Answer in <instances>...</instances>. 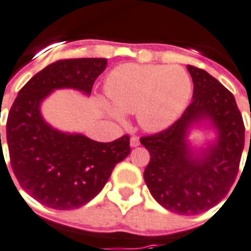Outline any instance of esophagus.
<instances>
[{
    "mask_svg": "<svg viewBox=\"0 0 251 251\" xmlns=\"http://www.w3.org/2000/svg\"><path fill=\"white\" fill-rule=\"evenodd\" d=\"M139 146V138L137 137H131L130 138V147H138Z\"/></svg>",
    "mask_w": 251,
    "mask_h": 251,
    "instance_id": "34e87169",
    "label": "esophagus"
}]
</instances>
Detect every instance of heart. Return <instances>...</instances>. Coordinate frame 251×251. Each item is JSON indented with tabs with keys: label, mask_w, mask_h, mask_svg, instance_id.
Instances as JSON below:
<instances>
[{
	"label": "heart",
	"mask_w": 251,
	"mask_h": 251,
	"mask_svg": "<svg viewBox=\"0 0 251 251\" xmlns=\"http://www.w3.org/2000/svg\"><path fill=\"white\" fill-rule=\"evenodd\" d=\"M101 106L114 121L135 114L146 131H160L175 121L188 102L192 81L184 68L162 64H124L109 74Z\"/></svg>",
	"instance_id": "heart-1"
}]
</instances>
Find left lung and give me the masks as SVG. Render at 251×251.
Listing matches in <instances>:
<instances>
[{"mask_svg":"<svg viewBox=\"0 0 251 251\" xmlns=\"http://www.w3.org/2000/svg\"><path fill=\"white\" fill-rule=\"evenodd\" d=\"M192 102L162 133L141 138L150 152L143 172L150 194L174 213L192 216L219 204L236 180L245 145V126L234 96L206 71L187 66ZM215 133L206 147L189 141L194 128Z\"/></svg>","mask_w":251,"mask_h":251,"instance_id":"1","label":"left lung"}]
</instances>
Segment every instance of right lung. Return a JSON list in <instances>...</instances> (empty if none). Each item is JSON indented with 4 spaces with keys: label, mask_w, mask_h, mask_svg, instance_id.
Wrapping results in <instances>:
<instances>
[{
    "label": "right lung",
    "mask_w": 251,
    "mask_h": 251,
    "mask_svg": "<svg viewBox=\"0 0 251 251\" xmlns=\"http://www.w3.org/2000/svg\"><path fill=\"white\" fill-rule=\"evenodd\" d=\"M106 66L108 60L102 57L52 63L28 80L9 112L6 139L13 172L21 187L49 208L68 210L91 201L116 164L130 154L127 135L97 142L84 134L53 127L42 114V104L53 91L75 89L91 95Z\"/></svg>",
    "instance_id": "obj_1"
}]
</instances>
